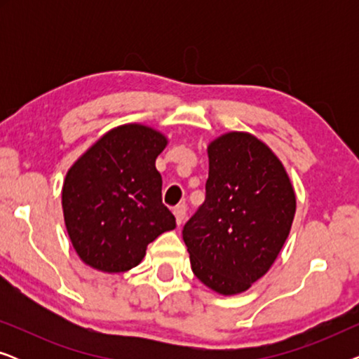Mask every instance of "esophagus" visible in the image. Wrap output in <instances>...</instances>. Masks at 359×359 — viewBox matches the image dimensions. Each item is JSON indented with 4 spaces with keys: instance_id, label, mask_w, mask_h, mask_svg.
Instances as JSON below:
<instances>
[{
    "instance_id": "esophagus-1",
    "label": "esophagus",
    "mask_w": 359,
    "mask_h": 359,
    "mask_svg": "<svg viewBox=\"0 0 359 359\" xmlns=\"http://www.w3.org/2000/svg\"><path fill=\"white\" fill-rule=\"evenodd\" d=\"M173 214H175V217H176V224L181 225V224H183L184 217H186V205L184 204L176 205V208L173 209Z\"/></svg>"
}]
</instances>
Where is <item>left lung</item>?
<instances>
[{
	"instance_id": "8db88e82",
	"label": "left lung",
	"mask_w": 359,
	"mask_h": 359,
	"mask_svg": "<svg viewBox=\"0 0 359 359\" xmlns=\"http://www.w3.org/2000/svg\"><path fill=\"white\" fill-rule=\"evenodd\" d=\"M205 201L183 229L196 278L222 296L245 292L269 271L296 214L281 160L248 132L208 145Z\"/></svg>"
}]
</instances>
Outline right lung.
Instances as JSON below:
<instances>
[{
    "mask_svg": "<svg viewBox=\"0 0 359 359\" xmlns=\"http://www.w3.org/2000/svg\"><path fill=\"white\" fill-rule=\"evenodd\" d=\"M168 139L144 124L106 132L67 171L62 208L73 248L88 266L124 273L150 242L176 227L161 203L155 160Z\"/></svg>",
    "mask_w": 359,
    "mask_h": 359,
    "instance_id": "add662e5",
    "label": "right lung"
}]
</instances>
